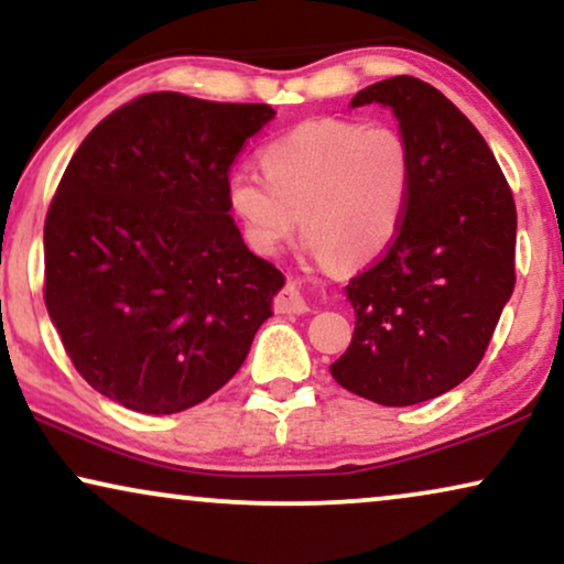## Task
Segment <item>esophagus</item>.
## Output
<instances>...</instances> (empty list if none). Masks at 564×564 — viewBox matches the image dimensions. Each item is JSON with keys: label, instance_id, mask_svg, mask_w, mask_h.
<instances>
[{"label": "esophagus", "instance_id": "34e87169", "mask_svg": "<svg viewBox=\"0 0 564 564\" xmlns=\"http://www.w3.org/2000/svg\"><path fill=\"white\" fill-rule=\"evenodd\" d=\"M273 310L278 314H304L310 306H306L304 296L299 294V289L294 286V283H289V286H283L281 291H278L275 299H273Z\"/></svg>", "mask_w": 564, "mask_h": 564}]
</instances>
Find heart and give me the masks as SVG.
I'll list each match as a JSON object with an SVG mask.
<instances>
[{"label":"heart","instance_id":"1","mask_svg":"<svg viewBox=\"0 0 564 564\" xmlns=\"http://www.w3.org/2000/svg\"><path fill=\"white\" fill-rule=\"evenodd\" d=\"M262 175L231 170L229 212L258 252H275L296 227L322 265H364L400 235L415 185V154L392 123L306 120L258 152Z\"/></svg>","mask_w":564,"mask_h":564}]
</instances>
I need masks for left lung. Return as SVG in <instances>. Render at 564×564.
<instances>
[{
	"instance_id": "obj_1",
	"label": "left lung",
	"mask_w": 564,
	"mask_h": 564,
	"mask_svg": "<svg viewBox=\"0 0 564 564\" xmlns=\"http://www.w3.org/2000/svg\"><path fill=\"white\" fill-rule=\"evenodd\" d=\"M389 105L415 154L400 235L348 286L350 348L329 366L366 400L404 408L462 384L516 286V204L471 120L423 79L360 89L352 108Z\"/></svg>"
}]
</instances>
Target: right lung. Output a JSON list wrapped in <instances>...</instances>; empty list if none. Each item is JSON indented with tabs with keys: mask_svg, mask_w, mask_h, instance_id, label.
Returning a JSON list of instances; mask_svg holds the SVG:
<instances>
[{
	"mask_svg": "<svg viewBox=\"0 0 564 564\" xmlns=\"http://www.w3.org/2000/svg\"><path fill=\"white\" fill-rule=\"evenodd\" d=\"M273 116L262 102L149 93L74 152L43 227V299L95 392L172 415L245 364L283 273L247 250L227 177Z\"/></svg>",
	"mask_w": 564,
	"mask_h": 564,
	"instance_id": "obj_1",
	"label": "right lung"
}]
</instances>
